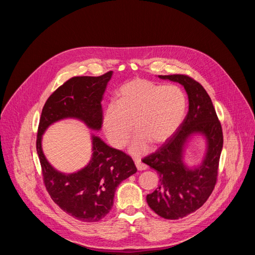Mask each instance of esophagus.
<instances>
[{
  "instance_id": "esophagus-1",
  "label": "esophagus",
  "mask_w": 255,
  "mask_h": 255,
  "mask_svg": "<svg viewBox=\"0 0 255 255\" xmlns=\"http://www.w3.org/2000/svg\"><path fill=\"white\" fill-rule=\"evenodd\" d=\"M135 164H136V167L139 171H142V170H145L146 169V166L144 164H142L140 160H135Z\"/></svg>"
}]
</instances>
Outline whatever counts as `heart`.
Listing matches in <instances>:
<instances>
[{
  "label": "heart",
  "mask_w": 255,
  "mask_h": 255,
  "mask_svg": "<svg viewBox=\"0 0 255 255\" xmlns=\"http://www.w3.org/2000/svg\"><path fill=\"white\" fill-rule=\"evenodd\" d=\"M187 107L184 91L176 85H160L145 79L126 83L118 91V102L107 104L103 127L107 139L117 149L139 134L130 146L134 155H142L150 143L163 144L181 127Z\"/></svg>",
  "instance_id": "heart-1"
}]
</instances>
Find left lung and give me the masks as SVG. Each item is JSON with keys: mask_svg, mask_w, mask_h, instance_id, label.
Listing matches in <instances>:
<instances>
[{"mask_svg": "<svg viewBox=\"0 0 255 255\" xmlns=\"http://www.w3.org/2000/svg\"><path fill=\"white\" fill-rule=\"evenodd\" d=\"M183 85L188 95L189 109L175 134L142 161L158 174V187L146 196L150 208L160 217L175 220L201 207L213 192L218 177L223 144L221 123L212 100L203 86L185 74L158 75ZM200 132L208 140L204 163L189 169L182 163V149L187 138Z\"/></svg>", "mask_w": 255, "mask_h": 255, "instance_id": "1", "label": "left lung"}]
</instances>
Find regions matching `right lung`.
Wrapping results in <instances>:
<instances>
[{"label": "right lung", "instance_id": "add662e5", "mask_svg": "<svg viewBox=\"0 0 255 255\" xmlns=\"http://www.w3.org/2000/svg\"><path fill=\"white\" fill-rule=\"evenodd\" d=\"M112 74L109 71L100 76L69 79L47 100L38 126L36 148L44 186L61 210L84 222L99 221L110 213L117 186L137 171L134 161L127 153L111 148L94 136L89 164L78 172L64 174L45 159L41 137L53 122L65 118L80 119L92 129L101 128V101Z\"/></svg>", "mask_w": 255, "mask_h": 255}]
</instances>
